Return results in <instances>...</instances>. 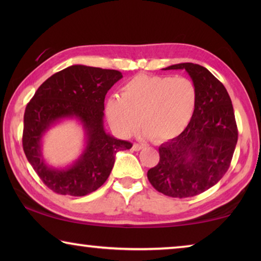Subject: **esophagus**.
I'll use <instances>...</instances> for the list:
<instances>
[{"label": "esophagus", "mask_w": 261, "mask_h": 261, "mask_svg": "<svg viewBox=\"0 0 261 261\" xmlns=\"http://www.w3.org/2000/svg\"><path fill=\"white\" fill-rule=\"evenodd\" d=\"M143 148H144L143 145H139V144H134V146H132V149H134V151H140V149Z\"/></svg>", "instance_id": "1"}]
</instances>
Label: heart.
<instances>
[{"label":"heart","mask_w":261,"mask_h":261,"mask_svg":"<svg viewBox=\"0 0 261 261\" xmlns=\"http://www.w3.org/2000/svg\"><path fill=\"white\" fill-rule=\"evenodd\" d=\"M198 103L197 86L190 78L137 74L121 88V96L106 101L110 126L120 137L137 127L156 141L174 139L187 129Z\"/></svg>","instance_id":"1"}]
</instances>
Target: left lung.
Here are the masks:
<instances>
[{
    "instance_id": "left-lung-1",
    "label": "left lung",
    "mask_w": 261,
    "mask_h": 261,
    "mask_svg": "<svg viewBox=\"0 0 261 261\" xmlns=\"http://www.w3.org/2000/svg\"><path fill=\"white\" fill-rule=\"evenodd\" d=\"M198 90V103L182 134L159 147L160 161L147 171L154 189L173 198L205 192L227 173L237 144V125L226 87L199 64L179 63Z\"/></svg>"
}]
</instances>
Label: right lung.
Segmentation results:
<instances>
[{"label": "right lung", "instance_id": "right-lung-1", "mask_svg": "<svg viewBox=\"0 0 261 261\" xmlns=\"http://www.w3.org/2000/svg\"><path fill=\"white\" fill-rule=\"evenodd\" d=\"M117 70L71 65L56 72L38 88L24 114L23 148L35 173L53 191L82 197L98 190L109 177L118 151L132 144L105 130V96L122 78ZM64 119H77L86 134V147L65 168L48 166L42 155L45 132Z\"/></svg>", "mask_w": 261, "mask_h": 261}]
</instances>
